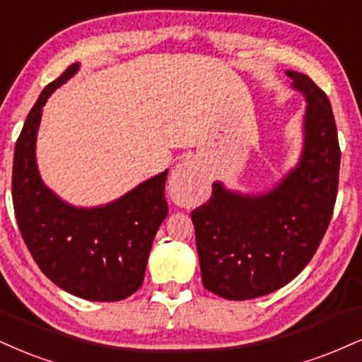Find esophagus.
<instances>
[{
  "mask_svg": "<svg viewBox=\"0 0 362 362\" xmlns=\"http://www.w3.org/2000/svg\"><path fill=\"white\" fill-rule=\"evenodd\" d=\"M204 189L202 177L194 162L185 160L178 163L170 177V195L175 202H194L200 197Z\"/></svg>",
  "mask_w": 362,
  "mask_h": 362,
  "instance_id": "1",
  "label": "esophagus"
}]
</instances>
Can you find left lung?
<instances>
[{"mask_svg": "<svg viewBox=\"0 0 362 362\" xmlns=\"http://www.w3.org/2000/svg\"><path fill=\"white\" fill-rule=\"evenodd\" d=\"M307 101L300 162L264 194L228 190L192 211L204 286L228 300L272 293L307 267L334 212L341 167L327 94L305 74L286 71Z\"/></svg>", "mask_w": 362, "mask_h": 362, "instance_id": "obj_1", "label": "left lung"}]
</instances>
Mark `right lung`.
<instances>
[{"label": "right lung", "instance_id": "obj_1", "mask_svg": "<svg viewBox=\"0 0 362 362\" xmlns=\"http://www.w3.org/2000/svg\"><path fill=\"white\" fill-rule=\"evenodd\" d=\"M77 71L79 64H72L50 82L28 112L13 158V207L21 238L43 275L79 298L117 302L143 285L155 234L168 214V170L115 202L89 209L64 202L43 184L35 156L42 107Z\"/></svg>", "mask_w": 362, "mask_h": 362}]
</instances>
